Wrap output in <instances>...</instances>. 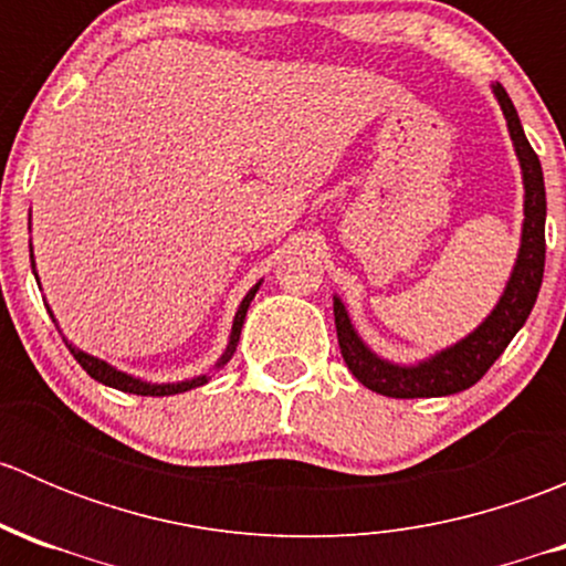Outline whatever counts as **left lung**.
<instances>
[{
    "mask_svg": "<svg viewBox=\"0 0 566 566\" xmlns=\"http://www.w3.org/2000/svg\"><path fill=\"white\" fill-rule=\"evenodd\" d=\"M493 95L499 98L506 125H510L512 145H515L517 161L523 169V235L521 251H517L515 268L506 282L504 295L499 298L495 310L484 317L479 328H473L465 339L436 356L424 358L419 364H394L369 350L361 336L353 328L350 315L345 304L334 295V319L336 336H339V350L347 369L375 394L394 399L413 397H447L471 389L484 373L495 364V358L506 350L512 336L523 328L531 310L536 304V295L542 287V273H545V180H542V164L536 153L531 150L526 134H523L521 117L515 104L510 101L501 84H493Z\"/></svg>",
    "mask_w": 566,
    "mask_h": 566,
    "instance_id": "left-lung-1",
    "label": "left lung"
}]
</instances>
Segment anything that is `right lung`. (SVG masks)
Masks as SVG:
<instances>
[{
  "label": "right lung",
  "instance_id": "add662e5",
  "mask_svg": "<svg viewBox=\"0 0 566 566\" xmlns=\"http://www.w3.org/2000/svg\"><path fill=\"white\" fill-rule=\"evenodd\" d=\"M32 273H35V260H32ZM260 284H262V282H256L254 287H251L249 293H247V298L241 301V306H238L235 319H232L230 345H227L224 356H221L219 361H216V369L224 367V364L232 358V353H235L238 339H241L243 319H247L249 304H251V298H254V295H256V290H260ZM65 345L71 347L73 358H76V361L82 364V369L90 375V378H95V380H98V384L112 386V389L125 391V394H142V397H169V394H182V391H188V389H197V386H205V384H208V380H210V375H197V378L180 380V384H147V380H139V378H134V375L119 373V369H114L112 364H106V361H101V358L90 356V353L78 350V347H73L67 339H65Z\"/></svg>",
  "mask_w": 566,
  "mask_h": 566
}]
</instances>
